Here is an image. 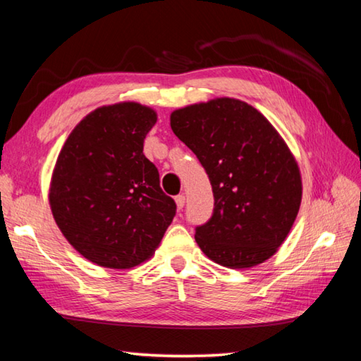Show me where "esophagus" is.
<instances>
[{
    "label": "esophagus",
    "mask_w": 361,
    "mask_h": 361,
    "mask_svg": "<svg viewBox=\"0 0 361 361\" xmlns=\"http://www.w3.org/2000/svg\"><path fill=\"white\" fill-rule=\"evenodd\" d=\"M175 203H176V208L183 209V207H185V203H186V197H185V195H183V194L176 195V197H175Z\"/></svg>",
    "instance_id": "1"
}]
</instances>
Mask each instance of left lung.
<instances>
[{
  "instance_id": "8db88e82",
  "label": "left lung",
  "mask_w": 361,
  "mask_h": 361,
  "mask_svg": "<svg viewBox=\"0 0 361 361\" xmlns=\"http://www.w3.org/2000/svg\"><path fill=\"white\" fill-rule=\"evenodd\" d=\"M170 126L213 188V216L195 228L203 254L227 268L270 259L290 232L303 189L283 137L257 109L233 97L173 110Z\"/></svg>"
}]
</instances>
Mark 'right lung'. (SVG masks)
I'll use <instances>...</instances> for the list:
<instances>
[{
    "label": "right lung",
    "instance_id": "1",
    "mask_svg": "<svg viewBox=\"0 0 361 361\" xmlns=\"http://www.w3.org/2000/svg\"><path fill=\"white\" fill-rule=\"evenodd\" d=\"M158 115L137 102L102 106L72 129L51 173L49 202L56 226L85 259L133 268L152 257L176 205L143 154Z\"/></svg>",
    "mask_w": 361,
    "mask_h": 361
}]
</instances>
